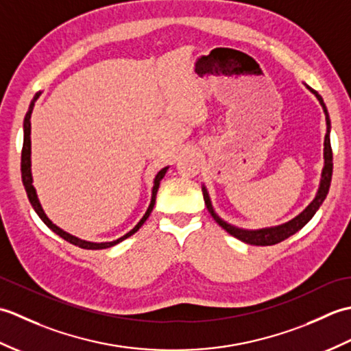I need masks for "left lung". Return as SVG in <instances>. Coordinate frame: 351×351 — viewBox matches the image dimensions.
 <instances>
[{
	"mask_svg": "<svg viewBox=\"0 0 351 351\" xmlns=\"http://www.w3.org/2000/svg\"><path fill=\"white\" fill-rule=\"evenodd\" d=\"M309 90L317 96V99L319 101L323 107V111L326 114V125H327V132H326V137H324V167L322 171V181H319V187L317 195L314 197V200L304 208V210L294 217L293 220H289L287 223H283V225L279 226H273V228H264V229H256V230H247V229H240L237 226L229 225L225 220H221L217 214H215L213 204H211V199L210 195H208V191L205 189V185H202V193H204V200H205V205L208 208V211L213 215V219L219 223V225L226 230L228 234H230L232 237L238 238V240H241L243 243H247V244H253V245H273V244H278L283 240H287L291 235H294L295 232H299V230L306 225V223L314 217V214L318 211V208L322 206V204L324 202V199L327 196V193H329L330 189V181H332V171H333V162H332V146H330V119H329V113H327V108H326V104L323 101L322 96L318 95V92H315L314 88H311L309 86H306Z\"/></svg>",
	"mask_w": 351,
	"mask_h": 351,
	"instance_id": "8db88e82",
	"label": "left lung"
}]
</instances>
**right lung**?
I'll use <instances>...</instances> for the list:
<instances>
[{
	"label": "right lung",
	"mask_w": 351,
	"mask_h": 351,
	"mask_svg": "<svg viewBox=\"0 0 351 351\" xmlns=\"http://www.w3.org/2000/svg\"><path fill=\"white\" fill-rule=\"evenodd\" d=\"M40 96V92L34 95V98L32 101V104H29L28 107V111L25 114V119H24V145H22V154H21V173H22V184H24L25 187V191H27V196H28V200L29 204H32V206L34 208V211L37 213V215H39L40 220L47 225L52 232H56L58 237H62L63 240H66L68 243L73 244V245H78V247L81 249H87V250H99V249H108V247H113V245L119 244L121 241H123L125 238L131 237L132 234H136L137 230L143 226V223L147 220L149 215H151L152 210H154V205H155V199H156V193H158V189H160V181L164 178V175H166V171L169 167H164L161 169L158 173H156L155 180H154V187H152V197H151V204H149L147 210L145 213L143 217H141V220L137 223L136 226H134L128 234H125L123 237L117 238V240L114 241H107V243H92V241H86V240H81V238L78 237H73L68 232H64L63 229H60L58 226H56L54 223H52L48 217L47 214H45L43 208L39 202V199H37V195H36V189L33 185V176H32V113H33V108H34V102L37 101V98Z\"/></svg>",
	"instance_id": "obj_1"
}]
</instances>
